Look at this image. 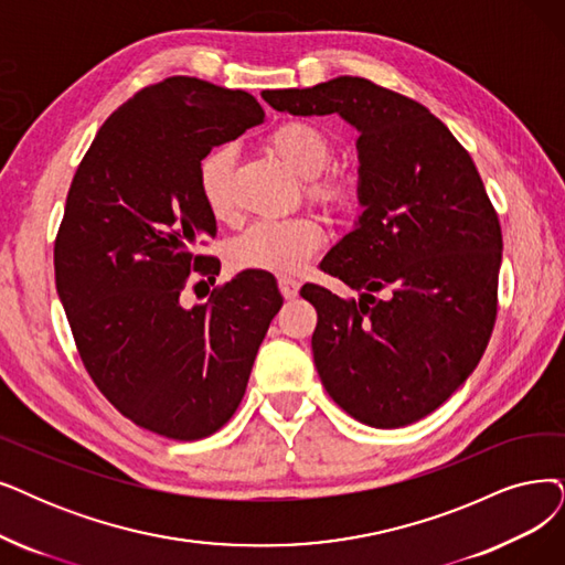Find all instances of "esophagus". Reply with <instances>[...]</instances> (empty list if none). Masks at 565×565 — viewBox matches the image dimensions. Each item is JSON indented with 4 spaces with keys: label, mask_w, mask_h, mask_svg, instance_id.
<instances>
[{
    "label": "esophagus",
    "mask_w": 565,
    "mask_h": 565,
    "mask_svg": "<svg viewBox=\"0 0 565 565\" xmlns=\"http://www.w3.org/2000/svg\"><path fill=\"white\" fill-rule=\"evenodd\" d=\"M278 287H280V295H282L285 299H295V297L299 295V289H301V282H299L297 278H289V276H280V278H278Z\"/></svg>",
    "instance_id": "34e87169"
}]
</instances>
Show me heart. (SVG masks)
Instances as JSON below:
<instances>
[{"label": "heart", "mask_w": 565, "mask_h": 565, "mask_svg": "<svg viewBox=\"0 0 565 565\" xmlns=\"http://www.w3.org/2000/svg\"><path fill=\"white\" fill-rule=\"evenodd\" d=\"M268 148L278 160L306 178V192L324 206H341L348 185L341 175L324 173L333 157V143L327 131L306 120H289L268 134ZM232 167L230 148L209 152L199 164V192L206 209L217 220L234 215L232 201ZM324 230L318 217L291 215L285 220H264L245 230L230 245V262L238 270H262V274H295L320 250Z\"/></svg>", "instance_id": "heart-1"}]
</instances>
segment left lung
I'll return each mask as SVG.
<instances>
[{
	"mask_svg": "<svg viewBox=\"0 0 565 565\" xmlns=\"http://www.w3.org/2000/svg\"><path fill=\"white\" fill-rule=\"evenodd\" d=\"M262 97L359 131L364 213L320 264L359 301L312 282L301 297L318 310L312 356L329 396L369 426H408L463 385L493 331L503 234L478 167L426 106L366 78Z\"/></svg>",
	"mask_w": 565,
	"mask_h": 565,
	"instance_id": "1",
	"label": "left lung"
}]
</instances>
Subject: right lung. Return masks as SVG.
<instances>
[{
    "instance_id": "add662e5",
    "label": "right lung",
    "mask_w": 565,
    "mask_h": 565,
    "mask_svg": "<svg viewBox=\"0 0 565 565\" xmlns=\"http://www.w3.org/2000/svg\"><path fill=\"white\" fill-rule=\"evenodd\" d=\"M259 122L243 89L171 76L110 113L66 194L55 287L83 366L127 419L164 438L199 440L230 422L282 306L262 270L180 303L220 270L199 255L217 232L199 164Z\"/></svg>"
}]
</instances>
